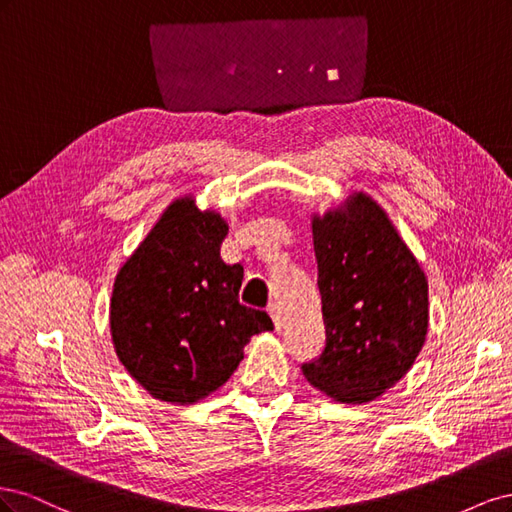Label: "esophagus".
Masks as SVG:
<instances>
[{
  "mask_svg": "<svg viewBox=\"0 0 512 512\" xmlns=\"http://www.w3.org/2000/svg\"><path fill=\"white\" fill-rule=\"evenodd\" d=\"M269 316H271V320H273V324H275V329L277 331H280L282 329V314H280V307H277V305H271L269 307Z\"/></svg>",
  "mask_w": 512,
  "mask_h": 512,
  "instance_id": "esophagus-1",
  "label": "esophagus"
}]
</instances>
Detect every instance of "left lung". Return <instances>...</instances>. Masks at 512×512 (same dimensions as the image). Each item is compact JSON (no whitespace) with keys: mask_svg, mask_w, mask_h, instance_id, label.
Wrapping results in <instances>:
<instances>
[{"mask_svg":"<svg viewBox=\"0 0 512 512\" xmlns=\"http://www.w3.org/2000/svg\"><path fill=\"white\" fill-rule=\"evenodd\" d=\"M324 346L305 378L344 404L391 389L427 335V280L386 213L365 194L314 218Z\"/></svg>","mask_w":512,"mask_h":512,"instance_id":"left-lung-1","label":"left lung"}]
</instances>
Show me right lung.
Segmentation results:
<instances>
[{"label":"right lung","instance_id":"right-lung-1","mask_svg":"<svg viewBox=\"0 0 512 512\" xmlns=\"http://www.w3.org/2000/svg\"><path fill=\"white\" fill-rule=\"evenodd\" d=\"M226 232L218 213L175 200L117 273L113 344L156 399L207 397L239 367L250 337L273 329L267 312L239 303L243 267L220 258Z\"/></svg>","mask_w":512,"mask_h":512}]
</instances>
